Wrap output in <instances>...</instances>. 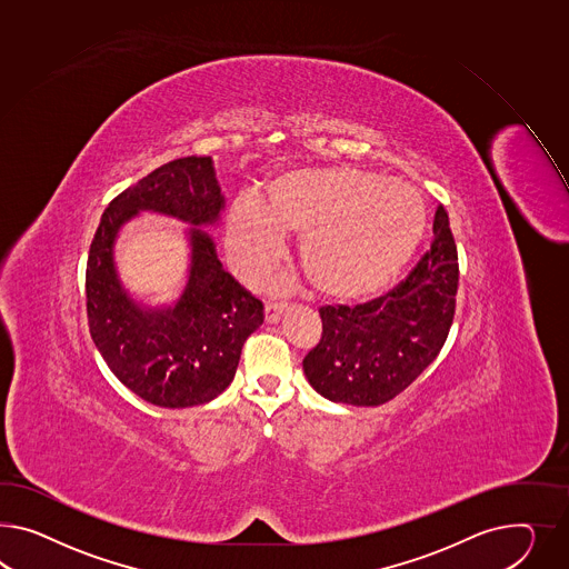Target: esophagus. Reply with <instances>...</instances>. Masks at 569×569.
<instances>
[{
	"label": "esophagus",
	"mask_w": 569,
	"mask_h": 569,
	"mask_svg": "<svg viewBox=\"0 0 569 569\" xmlns=\"http://www.w3.org/2000/svg\"><path fill=\"white\" fill-rule=\"evenodd\" d=\"M286 310H288V305H283V302H267L264 305V321L277 323Z\"/></svg>",
	"instance_id": "obj_1"
}]
</instances>
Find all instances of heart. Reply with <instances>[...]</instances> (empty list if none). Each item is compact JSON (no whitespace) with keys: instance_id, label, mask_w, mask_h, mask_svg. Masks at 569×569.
I'll list each match as a JSON object with an SVG mask.
<instances>
[{"instance_id":"obj_1","label":"heart","mask_w":569,"mask_h":569,"mask_svg":"<svg viewBox=\"0 0 569 569\" xmlns=\"http://www.w3.org/2000/svg\"><path fill=\"white\" fill-rule=\"evenodd\" d=\"M427 228V204L415 184L369 169H293L276 178L267 200H236L226 246L238 271L257 281L300 233L308 279L333 300L383 290L412 259Z\"/></svg>"}]
</instances>
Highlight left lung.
<instances>
[{"label":"left lung","instance_id":"1","mask_svg":"<svg viewBox=\"0 0 569 569\" xmlns=\"http://www.w3.org/2000/svg\"><path fill=\"white\" fill-rule=\"evenodd\" d=\"M435 240L391 292L356 307H323L321 341L302 369L317 393L338 403L381 406L429 367L456 315L458 248L439 204Z\"/></svg>","mask_w":569,"mask_h":569}]
</instances>
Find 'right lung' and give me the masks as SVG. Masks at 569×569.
I'll return each instance as SVG.
<instances>
[{"mask_svg": "<svg viewBox=\"0 0 569 569\" xmlns=\"http://www.w3.org/2000/svg\"><path fill=\"white\" fill-rule=\"evenodd\" d=\"M211 157H182L154 169L109 202L87 261V315L97 350L130 391L161 408L216 400L231 383L242 346L262 325V302L223 271L213 238L223 211ZM140 210L176 216L187 232L191 267L173 308H142L122 290L112 261L117 231Z\"/></svg>", "mask_w": 569, "mask_h": 569, "instance_id": "add662e5", "label": "right lung"}]
</instances>
